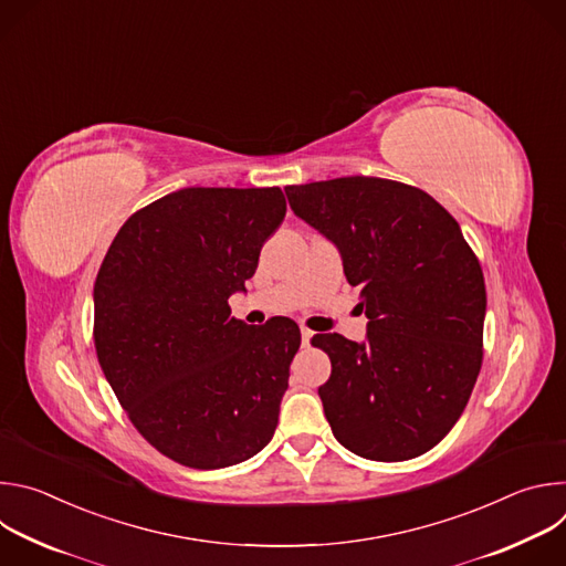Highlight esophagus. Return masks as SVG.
<instances>
[{
	"label": "esophagus",
	"mask_w": 566,
	"mask_h": 566,
	"mask_svg": "<svg viewBox=\"0 0 566 566\" xmlns=\"http://www.w3.org/2000/svg\"><path fill=\"white\" fill-rule=\"evenodd\" d=\"M300 334H302V347H308V343H311V338H313V332L306 329V327H302Z\"/></svg>",
	"instance_id": "1"
}]
</instances>
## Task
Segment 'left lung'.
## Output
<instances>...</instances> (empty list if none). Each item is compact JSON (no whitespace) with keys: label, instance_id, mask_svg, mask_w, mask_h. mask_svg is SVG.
<instances>
[{"label":"left lung","instance_id":"obj_1","mask_svg":"<svg viewBox=\"0 0 566 566\" xmlns=\"http://www.w3.org/2000/svg\"><path fill=\"white\" fill-rule=\"evenodd\" d=\"M297 217L332 239L369 317L367 343L315 334L332 360L317 389L354 454L406 461L459 421L483 360L486 284L454 217L428 192L378 177L286 186Z\"/></svg>","mask_w":566,"mask_h":566}]
</instances>
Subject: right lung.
<instances>
[{"label": "right lung", "mask_w": 566, "mask_h": 566, "mask_svg": "<svg viewBox=\"0 0 566 566\" xmlns=\"http://www.w3.org/2000/svg\"><path fill=\"white\" fill-rule=\"evenodd\" d=\"M284 214L277 186L184 188L136 210L101 264L98 363L140 437L181 465H234L273 439L300 327L244 325L228 297Z\"/></svg>", "instance_id": "right-lung-1"}]
</instances>
